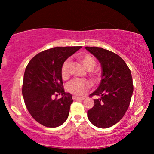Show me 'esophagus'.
Returning a JSON list of instances; mask_svg holds the SVG:
<instances>
[{
  "instance_id": "1",
  "label": "esophagus",
  "mask_w": 154,
  "mask_h": 154,
  "mask_svg": "<svg viewBox=\"0 0 154 154\" xmlns=\"http://www.w3.org/2000/svg\"><path fill=\"white\" fill-rule=\"evenodd\" d=\"M72 98H73L74 100H83L85 99V97H78V96H76V95H74V96L72 97Z\"/></svg>"
}]
</instances>
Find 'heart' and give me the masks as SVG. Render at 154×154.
Segmentation results:
<instances>
[{
  "label": "heart",
  "instance_id": "obj_1",
  "mask_svg": "<svg viewBox=\"0 0 154 154\" xmlns=\"http://www.w3.org/2000/svg\"><path fill=\"white\" fill-rule=\"evenodd\" d=\"M79 61L87 70H91L95 66V61L91 56H83L79 58ZM71 63L66 60L61 67V76L63 79H67L69 76V66ZM90 88V83L86 79H74L67 84L66 89L72 94L81 96L87 92Z\"/></svg>",
  "mask_w": 154,
  "mask_h": 154
}]
</instances>
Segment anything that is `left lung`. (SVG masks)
Returning a JSON list of instances; mask_svg holds the SVG:
<instances>
[{
	"instance_id": "obj_1",
	"label": "left lung",
	"mask_w": 154,
	"mask_h": 154,
	"mask_svg": "<svg viewBox=\"0 0 154 154\" xmlns=\"http://www.w3.org/2000/svg\"><path fill=\"white\" fill-rule=\"evenodd\" d=\"M101 66V80L91 95H98L94 106L88 111V118L99 128L113 126L123 117L130 106L133 84L131 72L117 54L98 47H85Z\"/></svg>"
}]
</instances>
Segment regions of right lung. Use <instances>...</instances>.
<instances>
[{
	"instance_id": "1",
	"label": "right lung",
	"mask_w": 154,
	"mask_h": 154,
	"mask_svg": "<svg viewBox=\"0 0 154 154\" xmlns=\"http://www.w3.org/2000/svg\"><path fill=\"white\" fill-rule=\"evenodd\" d=\"M81 46L55 47L39 53L26 67L22 95L31 116L43 126L57 128L66 122L73 102L63 88L61 67ZM54 94L62 98L53 100Z\"/></svg>"
}]
</instances>
